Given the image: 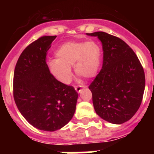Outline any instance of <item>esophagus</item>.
I'll return each mask as SVG.
<instances>
[{
    "label": "esophagus",
    "mask_w": 154,
    "mask_h": 154,
    "mask_svg": "<svg viewBox=\"0 0 154 154\" xmlns=\"http://www.w3.org/2000/svg\"><path fill=\"white\" fill-rule=\"evenodd\" d=\"M85 88V86L84 85H76V86H75V89L76 90V92H80L82 90V89H84Z\"/></svg>",
    "instance_id": "obj_1"
}]
</instances>
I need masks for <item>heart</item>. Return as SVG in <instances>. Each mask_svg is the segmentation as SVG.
Returning a JSON list of instances; mask_svg holds the SVG:
<instances>
[{
	"mask_svg": "<svg viewBox=\"0 0 154 154\" xmlns=\"http://www.w3.org/2000/svg\"><path fill=\"white\" fill-rule=\"evenodd\" d=\"M101 48L96 42H67L55 51L57 58L48 62L50 72L58 81L68 84L72 79L71 65L77 74L86 79L94 77L101 63Z\"/></svg>",
	"mask_w": 154,
	"mask_h": 154,
	"instance_id": "obj_1",
	"label": "heart"
}]
</instances>
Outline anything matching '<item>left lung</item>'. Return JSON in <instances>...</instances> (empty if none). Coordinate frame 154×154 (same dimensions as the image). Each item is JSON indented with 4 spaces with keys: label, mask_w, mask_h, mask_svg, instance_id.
Segmentation results:
<instances>
[{
    "label": "left lung",
    "mask_w": 154,
    "mask_h": 154,
    "mask_svg": "<svg viewBox=\"0 0 154 154\" xmlns=\"http://www.w3.org/2000/svg\"><path fill=\"white\" fill-rule=\"evenodd\" d=\"M86 35L98 37L103 50V67L89 86L95 111L107 122L122 124L140 106L145 89L143 68L122 39L103 31Z\"/></svg>",
    "instance_id": "1"
}]
</instances>
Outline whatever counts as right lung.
Listing matches in <instances>:
<instances>
[{"label":"right lung","mask_w":154,"mask_h":154,"mask_svg":"<svg viewBox=\"0 0 154 154\" xmlns=\"http://www.w3.org/2000/svg\"><path fill=\"white\" fill-rule=\"evenodd\" d=\"M56 36H42L22 51L14 73V99L34 127L55 131L67 124L75 111L78 93L51 74L47 51Z\"/></svg>","instance_id":"1"}]
</instances>
